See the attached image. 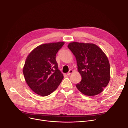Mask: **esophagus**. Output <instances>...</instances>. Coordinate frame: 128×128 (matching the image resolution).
<instances>
[{
	"label": "esophagus",
	"mask_w": 128,
	"mask_h": 128,
	"mask_svg": "<svg viewBox=\"0 0 128 128\" xmlns=\"http://www.w3.org/2000/svg\"><path fill=\"white\" fill-rule=\"evenodd\" d=\"M73 72V71L72 70H70L67 73V75H70L71 74H72Z\"/></svg>",
	"instance_id": "1"
}]
</instances>
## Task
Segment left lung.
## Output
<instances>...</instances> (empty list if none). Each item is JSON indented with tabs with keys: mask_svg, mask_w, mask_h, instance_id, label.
<instances>
[{
	"mask_svg": "<svg viewBox=\"0 0 128 128\" xmlns=\"http://www.w3.org/2000/svg\"><path fill=\"white\" fill-rule=\"evenodd\" d=\"M68 47L75 56L82 76L77 89L89 96L100 93L110 80V66L105 53L94 44L72 42Z\"/></svg>",
	"mask_w": 128,
	"mask_h": 128,
	"instance_id": "8db88e82",
	"label": "left lung"
}]
</instances>
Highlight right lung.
<instances>
[{
    "mask_svg": "<svg viewBox=\"0 0 128 128\" xmlns=\"http://www.w3.org/2000/svg\"><path fill=\"white\" fill-rule=\"evenodd\" d=\"M64 44L62 42L42 44L27 56L23 73L26 84L36 94L48 96L61 83L64 75L58 70L55 58Z\"/></svg>",
    "mask_w": 128,
    "mask_h": 128,
    "instance_id": "add662e5",
    "label": "right lung"
}]
</instances>
